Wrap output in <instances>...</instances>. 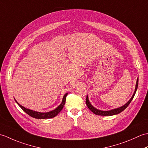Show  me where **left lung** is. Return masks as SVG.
I'll return each mask as SVG.
<instances>
[{"label":"left lung","mask_w":148,"mask_h":148,"mask_svg":"<svg viewBox=\"0 0 148 148\" xmlns=\"http://www.w3.org/2000/svg\"><path fill=\"white\" fill-rule=\"evenodd\" d=\"M138 83H139V79L137 78V82H136V89H135V92L133 94L132 97V98L130 99V100L128 101L127 103H125L124 106H123L120 108H117V109H112L111 110V111H100V110H98L96 108H94L91 104L90 102H89V100H88V95L86 96V103L88 106V108L91 111L93 112L94 114H97V115H100V116H112V115H115V114H118L119 113L123 111H124V110L126 109L127 107L128 106V105L130 104V103L131 102L132 100L134 99L135 94L136 93V91L137 89V87H138Z\"/></svg>","instance_id":"1"}]
</instances>
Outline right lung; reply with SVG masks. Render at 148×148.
Listing matches in <instances>:
<instances>
[{
  "instance_id": "right-lung-1",
  "label": "right lung",
  "mask_w": 148,
  "mask_h": 148,
  "mask_svg": "<svg viewBox=\"0 0 148 148\" xmlns=\"http://www.w3.org/2000/svg\"><path fill=\"white\" fill-rule=\"evenodd\" d=\"M67 94H68L67 93L65 94V95L64 96V97H63V100L62 103H60V105L58 107V108H56L55 109L48 112H39L32 111V110H30L29 109H26L25 108H24L23 106H21L20 103H18L16 100L15 101L18 103V105L20 106L22 109H23V111L25 112L27 114L30 116L31 117H33L36 119H48V118H52L55 117V116L62 111L63 108H64V106L65 103L66 97H67Z\"/></svg>"
}]
</instances>
